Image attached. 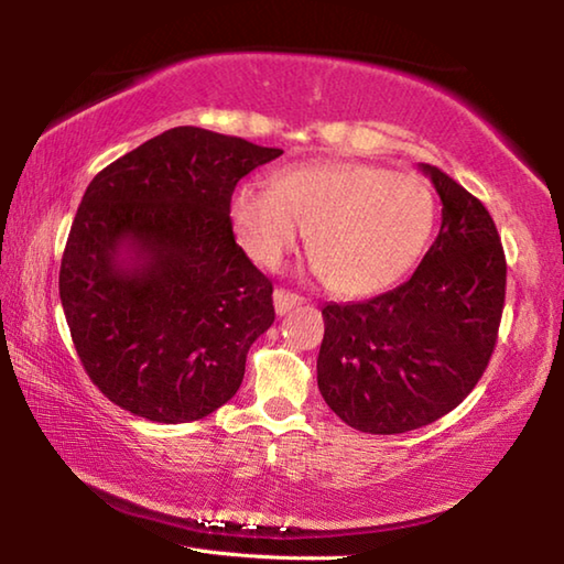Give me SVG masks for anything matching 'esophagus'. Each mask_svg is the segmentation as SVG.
<instances>
[{"instance_id": "esophagus-1", "label": "esophagus", "mask_w": 564, "mask_h": 564, "mask_svg": "<svg viewBox=\"0 0 564 564\" xmlns=\"http://www.w3.org/2000/svg\"><path fill=\"white\" fill-rule=\"evenodd\" d=\"M303 303V299L299 293H291V291H283V289H275L273 291V308L279 316H285V313L299 308V305Z\"/></svg>"}]
</instances>
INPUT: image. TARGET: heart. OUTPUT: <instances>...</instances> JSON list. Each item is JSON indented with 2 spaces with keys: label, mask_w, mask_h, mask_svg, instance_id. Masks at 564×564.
Returning a JSON list of instances; mask_svg holds the SVG:
<instances>
[{
  "label": "heart",
  "mask_w": 564,
  "mask_h": 564,
  "mask_svg": "<svg viewBox=\"0 0 564 564\" xmlns=\"http://www.w3.org/2000/svg\"><path fill=\"white\" fill-rule=\"evenodd\" d=\"M238 241L263 269H279L308 234V256L338 295H370L413 269L435 226V196L417 174L362 161H308L279 169L269 191L231 196Z\"/></svg>",
  "instance_id": "1"
}]
</instances>
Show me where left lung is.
Here are the masks:
<instances>
[{"label": "left lung", "mask_w": 564, "mask_h": 564, "mask_svg": "<svg viewBox=\"0 0 564 564\" xmlns=\"http://www.w3.org/2000/svg\"><path fill=\"white\" fill-rule=\"evenodd\" d=\"M443 204L441 231L398 289L328 303L318 390L360 433H408L451 413L488 368L505 305L502 243L473 194L420 164Z\"/></svg>", "instance_id": "left-lung-1"}]
</instances>
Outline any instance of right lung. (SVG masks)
I'll use <instances>...</instances> for the list:
<instances>
[{"label":"right lung","instance_id":"obj_1","mask_svg":"<svg viewBox=\"0 0 564 564\" xmlns=\"http://www.w3.org/2000/svg\"><path fill=\"white\" fill-rule=\"evenodd\" d=\"M281 149L176 127L84 191L59 271L74 348L111 403L191 423L236 395L273 285L236 243L231 194Z\"/></svg>","mask_w":564,"mask_h":564}]
</instances>
